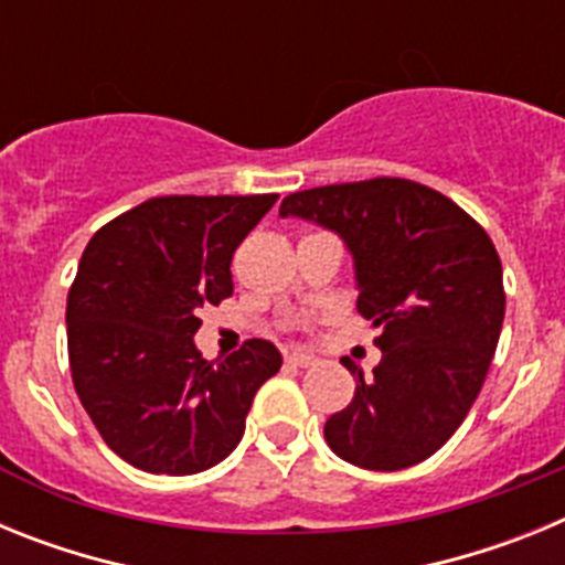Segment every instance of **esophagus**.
Returning <instances> with one entry per match:
<instances>
[{
  "mask_svg": "<svg viewBox=\"0 0 565 565\" xmlns=\"http://www.w3.org/2000/svg\"><path fill=\"white\" fill-rule=\"evenodd\" d=\"M286 362L294 364V367H313L317 356H311V353H288Z\"/></svg>",
  "mask_w": 565,
  "mask_h": 565,
  "instance_id": "esophagus-1",
  "label": "esophagus"
}]
</instances>
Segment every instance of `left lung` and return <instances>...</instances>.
Masks as SVG:
<instances>
[{
	"label": "left lung",
	"instance_id": "1",
	"mask_svg": "<svg viewBox=\"0 0 565 565\" xmlns=\"http://www.w3.org/2000/svg\"><path fill=\"white\" fill-rule=\"evenodd\" d=\"M282 217L328 228L353 257L359 313L379 328L373 376L326 422L342 461L376 472L441 450L481 393L503 326V268L489 234L441 192L404 178L288 194Z\"/></svg>",
	"mask_w": 565,
	"mask_h": 565
}]
</instances>
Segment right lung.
<instances>
[{
    "mask_svg": "<svg viewBox=\"0 0 565 565\" xmlns=\"http://www.w3.org/2000/svg\"><path fill=\"white\" fill-rule=\"evenodd\" d=\"M277 203L152 198L96 232L67 297V351L84 411L115 456L152 476L221 463L246 430L254 393L282 356L252 339L209 362L194 344L201 308L232 297V257Z\"/></svg>",
    "mask_w": 565,
    "mask_h": 565,
    "instance_id": "right-lung-1",
    "label": "right lung"
}]
</instances>
